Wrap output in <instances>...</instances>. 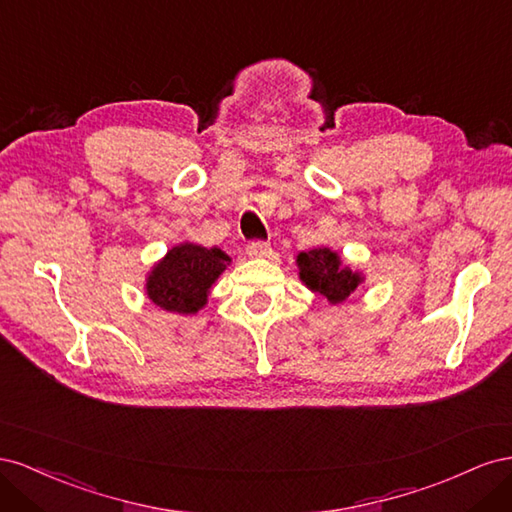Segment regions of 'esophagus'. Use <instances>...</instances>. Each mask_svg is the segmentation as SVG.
I'll list each match as a JSON object with an SVG mask.
<instances>
[{"label": "esophagus", "mask_w": 512, "mask_h": 512, "mask_svg": "<svg viewBox=\"0 0 512 512\" xmlns=\"http://www.w3.org/2000/svg\"><path fill=\"white\" fill-rule=\"evenodd\" d=\"M246 253L251 257H270L272 253V246L268 242H261V240H253L248 242L246 246Z\"/></svg>", "instance_id": "1"}]
</instances>
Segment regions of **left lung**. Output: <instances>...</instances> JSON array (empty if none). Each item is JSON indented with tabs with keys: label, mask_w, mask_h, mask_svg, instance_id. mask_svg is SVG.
<instances>
[{
	"label": "left lung",
	"mask_w": 512,
	"mask_h": 512,
	"mask_svg": "<svg viewBox=\"0 0 512 512\" xmlns=\"http://www.w3.org/2000/svg\"><path fill=\"white\" fill-rule=\"evenodd\" d=\"M296 264L300 270V281L315 294L324 296L330 304L347 300L349 294L364 281L360 272L343 266L339 253L330 251L326 246L300 253Z\"/></svg>",
	"instance_id": "obj_1"
}]
</instances>
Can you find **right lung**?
<instances>
[{"instance_id":"add662e5","label":"right lung","mask_w":512,"mask_h":512,"mask_svg":"<svg viewBox=\"0 0 512 512\" xmlns=\"http://www.w3.org/2000/svg\"><path fill=\"white\" fill-rule=\"evenodd\" d=\"M221 248L184 242L173 246L148 274V298L169 313L193 315L208 302L210 287L229 264Z\"/></svg>"}]
</instances>
